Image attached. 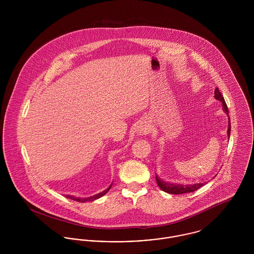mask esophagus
I'll return each instance as SVG.
<instances>
[{
  "instance_id": "esophagus-1",
  "label": "esophagus",
  "mask_w": 254,
  "mask_h": 254,
  "mask_svg": "<svg viewBox=\"0 0 254 254\" xmlns=\"http://www.w3.org/2000/svg\"><path fill=\"white\" fill-rule=\"evenodd\" d=\"M139 131H140L141 134H145L147 132V128L146 127H142V128L139 129Z\"/></svg>"
}]
</instances>
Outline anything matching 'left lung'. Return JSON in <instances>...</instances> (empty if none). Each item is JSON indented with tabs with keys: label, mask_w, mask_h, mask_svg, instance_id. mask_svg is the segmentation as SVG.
Masks as SVG:
<instances>
[{
	"label": "left lung",
	"mask_w": 254,
	"mask_h": 254,
	"mask_svg": "<svg viewBox=\"0 0 254 254\" xmlns=\"http://www.w3.org/2000/svg\"><path fill=\"white\" fill-rule=\"evenodd\" d=\"M215 97L216 99L220 100L222 102V107L223 110L225 111V113L228 115L229 111H228V107L226 105V102L223 98V96L221 95V93L219 92L218 88H215ZM230 131H231V124H230V118L228 116V129H227V133L228 136L230 137ZM156 184L159 187L160 190H162L163 191L170 193V194H183V193H188V192H193L197 190L198 189H200L201 187L204 186V184H195V185H188V186H181V185H170L167 183H164L162 181H160L156 176Z\"/></svg>",
	"instance_id": "1"
}]
</instances>
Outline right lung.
<instances>
[{
    "mask_svg": "<svg viewBox=\"0 0 254 254\" xmlns=\"http://www.w3.org/2000/svg\"><path fill=\"white\" fill-rule=\"evenodd\" d=\"M110 188H111V186L107 189V190H105L104 191H102V192H100V193H98L97 195L92 196V197H89V198H78V197H74V196H69L66 195L67 198H69V199H71V200H74V201H77V202H86V201H94V200H96V199H98V198H100L101 196L104 195L105 193H107L108 191H109V190H110Z\"/></svg>",
    "mask_w": 254,
    "mask_h": 254,
    "instance_id": "1",
    "label": "right lung"
}]
</instances>
